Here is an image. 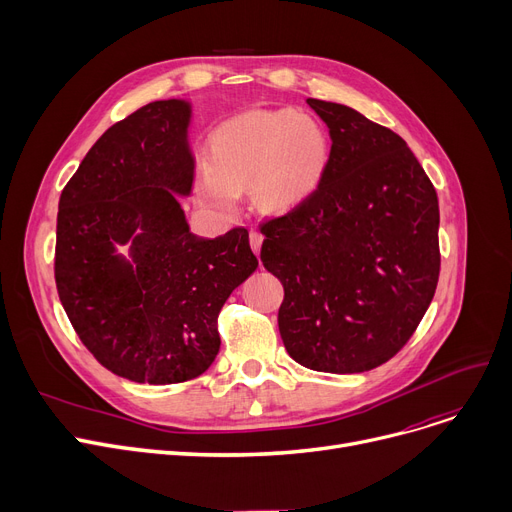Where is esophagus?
Segmentation results:
<instances>
[{
  "instance_id": "esophagus-1",
  "label": "esophagus",
  "mask_w": 512,
  "mask_h": 512,
  "mask_svg": "<svg viewBox=\"0 0 512 512\" xmlns=\"http://www.w3.org/2000/svg\"><path fill=\"white\" fill-rule=\"evenodd\" d=\"M249 242H251V249H253V253L257 255V253L261 251V242H263V236H261L257 230H251V232H249Z\"/></svg>"
}]
</instances>
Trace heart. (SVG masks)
<instances>
[{
	"label": "heart",
	"instance_id": "obj_1",
	"mask_svg": "<svg viewBox=\"0 0 512 512\" xmlns=\"http://www.w3.org/2000/svg\"><path fill=\"white\" fill-rule=\"evenodd\" d=\"M332 159L326 126L311 114L255 110L209 134L207 166L195 188L213 211L228 215L236 195L251 188L261 211L280 213L305 203L324 182Z\"/></svg>",
	"mask_w": 512,
	"mask_h": 512
}]
</instances>
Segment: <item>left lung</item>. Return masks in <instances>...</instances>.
Instances as JSON below:
<instances>
[{
    "instance_id": "8db88e82",
    "label": "left lung",
    "mask_w": 512,
    "mask_h": 512,
    "mask_svg": "<svg viewBox=\"0 0 512 512\" xmlns=\"http://www.w3.org/2000/svg\"><path fill=\"white\" fill-rule=\"evenodd\" d=\"M330 128L317 191L261 224V261L284 286L288 355L326 373H361L409 342L440 276L432 180L396 132L353 107L307 99Z\"/></svg>"
}]
</instances>
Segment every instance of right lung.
<instances>
[{
	"label": "right lung",
	"instance_id": "right-lung-1",
	"mask_svg": "<svg viewBox=\"0 0 512 512\" xmlns=\"http://www.w3.org/2000/svg\"><path fill=\"white\" fill-rule=\"evenodd\" d=\"M191 105L153 101L107 128L64 186L56 286L89 353L137 384H180L220 351L218 315L257 270L249 232L188 230L176 195L191 193ZM131 242L126 262L115 245Z\"/></svg>",
	"mask_w": 512,
	"mask_h": 512
}]
</instances>
